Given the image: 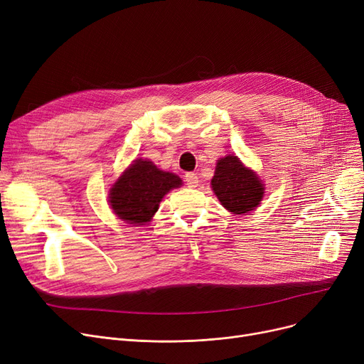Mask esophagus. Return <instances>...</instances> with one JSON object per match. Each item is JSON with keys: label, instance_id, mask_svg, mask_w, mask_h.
Here are the masks:
<instances>
[{"label": "esophagus", "instance_id": "34e87169", "mask_svg": "<svg viewBox=\"0 0 364 364\" xmlns=\"http://www.w3.org/2000/svg\"><path fill=\"white\" fill-rule=\"evenodd\" d=\"M184 180L190 188H196L199 186V177H198V174H195V172H187V174L184 176Z\"/></svg>", "mask_w": 364, "mask_h": 364}]
</instances>
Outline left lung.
Returning a JSON list of instances; mask_svg holds the SVG:
<instances>
[{
  "label": "left lung",
  "instance_id": "1",
  "mask_svg": "<svg viewBox=\"0 0 364 364\" xmlns=\"http://www.w3.org/2000/svg\"><path fill=\"white\" fill-rule=\"evenodd\" d=\"M211 187L228 213L246 214L259 205L264 196V184L250 168L235 155L217 161Z\"/></svg>",
  "mask_w": 364,
  "mask_h": 364
}]
</instances>
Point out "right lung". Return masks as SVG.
<instances>
[{"label":"right lung","mask_w":364,"mask_h":364,"mask_svg":"<svg viewBox=\"0 0 364 364\" xmlns=\"http://www.w3.org/2000/svg\"><path fill=\"white\" fill-rule=\"evenodd\" d=\"M183 184L172 172L159 169L149 159H136L109 190V205L128 224L143 225L158 211L162 198Z\"/></svg>","instance_id":"1"}]
</instances>
